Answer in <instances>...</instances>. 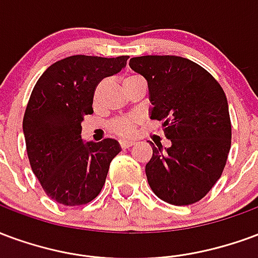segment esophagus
Returning a JSON list of instances; mask_svg holds the SVG:
<instances>
[{
  "instance_id": "34e87169",
  "label": "esophagus",
  "mask_w": 258,
  "mask_h": 258,
  "mask_svg": "<svg viewBox=\"0 0 258 258\" xmlns=\"http://www.w3.org/2000/svg\"><path fill=\"white\" fill-rule=\"evenodd\" d=\"M135 144V142L133 140H121L119 142V146H121V148H129L132 147Z\"/></svg>"
}]
</instances>
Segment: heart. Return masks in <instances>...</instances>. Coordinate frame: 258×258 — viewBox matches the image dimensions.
<instances>
[{
	"label": "heart",
	"mask_w": 258,
	"mask_h": 258,
	"mask_svg": "<svg viewBox=\"0 0 258 258\" xmlns=\"http://www.w3.org/2000/svg\"><path fill=\"white\" fill-rule=\"evenodd\" d=\"M139 78H142V77H139L136 74L127 75V77H125V80H123V86L129 84V82H132V81L139 80ZM136 125L137 118H135V116H118V118H114L110 122L108 127H110V131L112 133H115L118 136L129 137L135 133Z\"/></svg>",
	"instance_id": "obj_1"
}]
</instances>
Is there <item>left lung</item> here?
I'll use <instances>...</instances> for the list:
<instances>
[{
  "instance_id": "obj_1",
  "label": "left lung",
  "mask_w": 258,
  "mask_h": 258,
  "mask_svg": "<svg viewBox=\"0 0 258 258\" xmlns=\"http://www.w3.org/2000/svg\"><path fill=\"white\" fill-rule=\"evenodd\" d=\"M129 66L147 80L151 119L163 122L172 142L165 150L151 143L148 184L168 204H195L221 177L231 148L224 90L204 67L180 56H139Z\"/></svg>"
}]
</instances>
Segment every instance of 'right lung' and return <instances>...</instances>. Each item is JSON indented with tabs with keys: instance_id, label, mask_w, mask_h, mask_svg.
Listing matches in <instances>:
<instances>
[{
	"instance_id": "obj_1",
	"label": "right lung",
	"mask_w": 258,
	"mask_h": 258,
	"mask_svg": "<svg viewBox=\"0 0 258 258\" xmlns=\"http://www.w3.org/2000/svg\"><path fill=\"white\" fill-rule=\"evenodd\" d=\"M127 56L75 54L56 61L34 86L23 116L26 150L45 194L66 206L89 204L106 183L114 139L82 143L81 122L93 112V95L103 78L119 73Z\"/></svg>"
}]
</instances>
